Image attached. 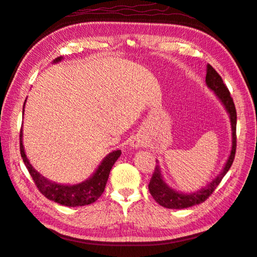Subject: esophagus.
I'll return each mask as SVG.
<instances>
[{
    "instance_id": "esophagus-1",
    "label": "esophagus",
    "mask_w": 257,
    "mask_h": 257,
    "mask_svg": "<svg viewBox=\"0 0 257 257\" xmlns=\"http://www.w3.org/2000/svg\"><path fill=\"white\" fill-rule=\"evenodd\" d=\"M132 145L133 147H135V148H138V147H142V146H144V142L143 141H141V140H139V139H135L133 142H132Z\"/></svg>"
}]
</instances>
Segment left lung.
<instances>
[{
	"instance_id": "8db88e82",
	"label": "left lung",
	"mask_w": 257,
	"mask_h": 257,
	"mask_svg": "<svg viewBox=\"0 0 257 257\" xmlns=\"http://www.w3.org/2000/svg\"><path fill=\"white\" fill-rule=\"evenodd\" d=\"M206 82L208 84V87L214 91L216 96L221 100L222 103L225 106L226 111L230 114L232 125V150L230 157L227 159L222 173L216 177L210 185L202 188L201 190L192 193H186V195L185 193H179L173 189H170L166 185V182L163 180L161 169H159L158 165H156L155 170H154V174L150 181V185H148V189H150L151 195L155 199V201L165 208L185 209L206 201L207 199L212 195L215 188L219 186L225 174L229 172V169L233 164V161H234L236 152V110L234 102H233L230 91L224 84L223 80H222L221 76L215 71L214 68L211 65H208L207 67Z\"/></svg>"
}]
</instances>
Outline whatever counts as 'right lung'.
<instances>
[{"instance_id": "right-lung-1", "label": "right lung", "mask_w": 257, "mask_h": 257, "mask_svg": "<svg viewBox=\"0 0 257 257\" xmlns=\"http://www.w3.org/2000/svg\"><path fill=\"white\" fill-rule=\"evenodd\" d=\"M60 60L61 57H58V58L55 59V62H58ZM23 112H24V106H23ZM20 151L23 162H24L27 170L30 172V175L32 176L38 190L42 192V195H44L51 201H55L67 207H82L98 200L104 191L112 166L117 161L119 155H121V151L118 150L110 153L102 161L99 168L96 169V172L91 178L81 182V184L66 186L51 182L34 169L25 155L24 146H23L22 141V130L20 132Z\"/></svg>"}]
</instances>
